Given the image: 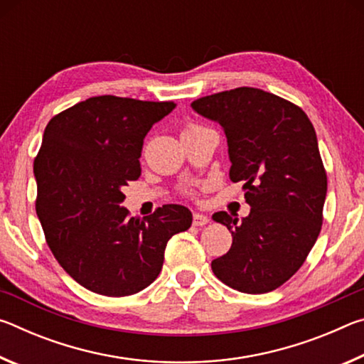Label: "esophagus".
I'll return each mask as SVG.
<instances>
[{
	"label": "esophagus",
	"instance_id": "esophagus-1",
	"mask_svg": "<svg viewBox=\"0 0 364 364\" xmlns=\"http://www.w3.org/2000/svg\"><path fill=\"white\" fill-rule=\"evenodd\" d=\"M208 223V218L204 213H194L193 215V225L194 226H205Z\"/></svg>",
	"mask_w": 364,
	"mask_h": 364
}]
</instances>
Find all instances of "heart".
<instances>
[{"label": "heart", "instance_id": "b5f03b06", "mask_svg": "<svg viewBox=\"0 0 364 364\" xmlns=\"http://www.w3.org/2000/svg\"><path fill=\"white\" fill-rule=\"evenodd\" d=\"M197 128H202L199 125H194V123H189V125H186V128H184L183 133H188V132H193V130H197Z\"/></svg>", "mask_w": 364, "mask_h": 364}]
</instances>
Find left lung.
Masks as SVG:
<instances>
[{"instance_id":"8db88e82","label":"left lung","mask_w":364,"mask_h":364,"mask_svg":"<svg viewBox=\"0 0 364 364\" xmlns=\"http://www.w3.org/2000/svg\"><path fill=\"white\" fill-rule=\"evenodd\" d=\"M197 114L223 127L231 181L244 183L249 217L217 212L231 249L212 262L217 278L245 294L274 291L297 273L319 236L328 176L315 128L299 106L241 86L200 97Z\"/></svg>"}]
</instances>
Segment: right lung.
Instances as JSON below:
<instances>
[{
    "instance_id": "obj_1",
    "label": "right lung",
    "mask_w": 364,
    "mask_h": 364,
    "mask_svg": "<svg viewBox=\"0 0 364 364\" xmlns=\"http://www.w3.org/2000/svg\"><path fill=\"white\" fill-rule=\"evenodd\" d=\"M173 101L95 96L54 115L33 162L36 215L46 242L80 286L107 297L143 291L157 278L168 239L193 213L167 204L130 217L122 189L141 175L147 132Z\"/></svg>"
}]
</instances>
